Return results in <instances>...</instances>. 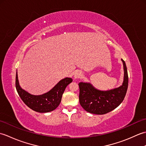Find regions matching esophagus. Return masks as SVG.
<instances>
[{
	"mask_svg": "<svg viewBox=\"0 0 146 146\" xmlns=\"http://www.w3.org/2000/svg\"><path fill=\"white\" fill-rule=\"evenodd\" d=\"M82 75L83 74L82 73V72H80V71H77V72H76L75 74V78L76 79L80 78L82 76Z\"/></svg>",
	"mask_w": 146,
	"mask_h": 146,
	"instance_id": "34e87169",
	"label": "esophagus"
}]
</instances>
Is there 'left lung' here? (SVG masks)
<instances>
[{
  "instance_id": "left-lung-1",
  "label": "left lung",
  "mask_w": 146,
  "mask_h": 146,
  "mask_svg": "<svg viewBox=\"0 0 146 146\" xmlns=\"http://www.w3.org/2000/svg\"><path fill=\"white\" fill-rule=\"evenodd\" d=\"M124 70L122 85L109 91H100L90 83H80L79 101L88 112L103 115L114 110L123 102L128 88L129 77L125 61L122 60Z\"/></svg>"
}]
</instances>
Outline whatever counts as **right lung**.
Listing matches in <instances>:
<instances>
[{
	"instance_id": "add662e5",
	"label": "right lung",
	"mask_w": 146,
	"mask_h": 146,
	"mask_svg": "<svg viewBox=\"0 0 146 146\" xmlns=\"http://www.w3.org/2000/svg\"><path fill=\"white\" fill-rule=\"evenodd\" d=\"M72 82L73 80L70 78H64L48 93L41 95H33L20 87L16 72L15 88L22 100L27 107L38 112L46 113L54 110L59 106L65 88Z\"/></svg>"
}]
</instances>
